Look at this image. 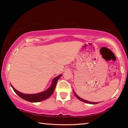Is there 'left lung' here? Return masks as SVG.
<instances>
[{"mask_svg": "<svg viewBox=\"0 0 128 128\" xmlns=\"http://www.w3.org/2000/svg\"><path fill=\"white\" fill-rule=\"evenodd\" d=\"M73 92H74V94H75V96L76 97V98L78 99L79 100H81V101H82L83 102H85V103H88V104H97V103H98L99 102H90V101H88V100H84L82 98H80L79 96H78V95L76 94L75 93V92L73 91Z\"/></svg>", "mask_w": 128, "mask_h": 128, "instance_id": "obj_1", "label": "left lung"}]
</instances>
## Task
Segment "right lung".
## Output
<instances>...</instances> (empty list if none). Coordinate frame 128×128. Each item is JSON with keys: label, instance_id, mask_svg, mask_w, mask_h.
Masks as SVG:
<instances>
[{"label": "right lung", "instance_id": "right-lung-1", "mask_svg": "<svg viewBox=\"0 0 128 128\" xmlns=\"http://www.w3.org/2000/svg\"><path fill=\"white\" fill-rule=\"evenodd\" d=\"M62 76V75H59L58 76H56L53 78V80L52 82V84L50 86L49 88L47 90H46V91L40 92V93L35 94H23L22 92H20L18 91V90L14 88V87L12 85V89L14 91H15V93L17 94L18 96L21 97V98L27 101L30 102H38L42 101V100H46V99L48 98L52 94H53V92L55 90L56 86V85L57 81L59 79V78Z\"/></svg>", "mask_w": 128, "mask_h": 128}]
</instances>
